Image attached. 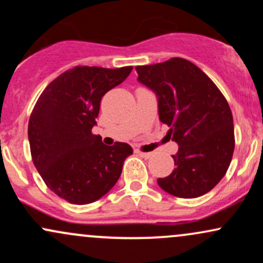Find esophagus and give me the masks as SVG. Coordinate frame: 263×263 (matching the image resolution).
Here are the masks:
<instances>
[{
  "instance_id": "1",
  "label": "esophagus",
  "mask_w": 263,
  "mask_h": 263,
  "mask_svg": "<svg viewBox=\"0 0 263 263\" xmlns=\"http://www.w3.org/2000/svg\"><path fill=\"white\" fill-rule=\"evenodd\" d=\"M138 156L140 157H142V158H144V159H149L151 157L153 156V153H151V152H147V153H144V152H140V151H138Z\"/></svg>"
}]
</instances>
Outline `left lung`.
I'll list each match as a JSON object with an SVG mask.
<instances>
[{"mask_svg":"<svg viewBox=\"0 0 263 263\" xmlns=\"http://www.w3.org/2000/svg\"><path fill=\"white\" fill-rule=\"evenodd\" d=\"M138 83L156 93L161 122L178 144L174 171L157 183L178 198L206 194L225 176L235 148L228 101L197 65L183 58L137 66Z\"/></svg>","mask_w":263,"mask_h":263,"instance_id":"left-lung-1","label":"left lung"}]
</instances>
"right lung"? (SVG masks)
<instances>
[{"mask_svg":"<svg viewBox=\"0 0 263 263\" xmlns=\"http://www.w3.org/2000/svg\"><path fill=\"white\" fill-rule=\"evenodd\" d=\"M131 70L75 66L45 87L33 108L28 123L33 163L48 188L69 203L90 204L104 197L134 153L127 143L106 146L91 134L101 98Z\"/></svg>","mask_w":263,"mask_h":263,"instance_id":"obj_1","label":"right lung"}]
</instances>
